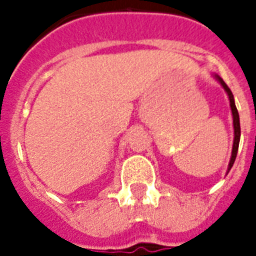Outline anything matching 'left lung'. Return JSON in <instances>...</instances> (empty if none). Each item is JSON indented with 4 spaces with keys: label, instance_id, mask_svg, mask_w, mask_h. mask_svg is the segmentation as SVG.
I'll return each mask as SVG.
<instances>
[{
    "label": "left lung",
    "instance_id": "8db88e82",
    "mask_svg": "<svg viewBox=\"0 0 256 256\" xmlns=\"http://www.w3.org/2000/svg\"><path fill=\"white\" fill-rule=\"evenodd\" d=\"M216 80L220 83V86L224 88V91L227 92L228 97H230V110H232V116H234V148H232V155H230V164H228V172L230 170V168L234 166V162L236 160V156H237V151H238V144H240V136H241V126H240V116H238V112H237V108L234 105V94L230 92V90L228 88V86L226 84L224 80L220 78L219 76H216Z\"/></svg>",
    "mask_w": 256,
    "mask_h": 256
}]
</instances>
